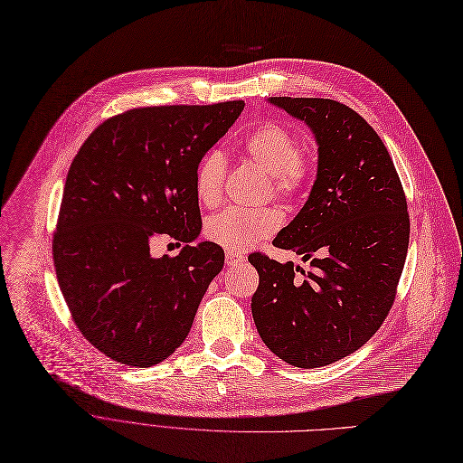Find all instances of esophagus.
<instances>
[{
  "label": "esophagus",
  "instance_id": "1",
  "mask_svg": "<svg viewBox=\"0 0 463 463\" xmlns=\"http://www.w3.org/2000/svg\"><path fill=\"white\" fill-rule=\"evenodd\" d=\"M245 261V256H241V254H235V252H226V263L230 268H235V266H239V263H243Z\"/></svg>",
  "mask_w": 463,
  "mask_h": 463
}]
</instances>
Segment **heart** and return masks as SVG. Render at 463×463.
<instances>
[{
  "instance_id": "obj_1",
  "label": "heart",
  "mask_w": 463,
  "mask_h": 463,
  "mask_svg": "<svg viewBox=\"0 0 463 463\" xmlns=\"http://www.w3.org/2000/svg\"><path fill=\"white\" fill-rule=\"evenodd\" d=\"M247 158L269 173L275 195L294 200L311 181V164L299 150V141L292 131L279 124L256 126L243 141ZM226 179V158L220 150L205 152L195 165L194 192L197 202L214 207L222 197ZM280 214L275 209H224L205 222V237L230 252H243L258 245L261 239L280 228Z\"/></svg>"
}]
</instances>
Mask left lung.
Instances as JSON below:
<instances>
[{
	"label": "left lung",
	"mask_w": 463,
	"mask_h": 463,
	"mask_svg": "<svg viewBox=\"0 0 463 463\" xmlns=\"http://www.w3.org/2000/svg\"><path fill=\"white\" fill-rule=\"evenodd\" d=\"M318 143L311 195L273 245L311 269L254 252L252 317L286 364L313 369L364 346L388 317L409 249L407 197L390 154L354 109L324 98H271Z\"/></svg>",
	"instance_id": "obj_1"
}]
</instances>
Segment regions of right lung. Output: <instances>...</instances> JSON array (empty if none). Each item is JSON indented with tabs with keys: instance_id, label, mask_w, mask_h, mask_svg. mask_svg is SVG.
Instances as JSON below:
<instances>
[{
	"instance_id": "right-lung-1",
	"label": "right lung",
	"mask_w": 463,
	"mask_h": 463,
	"mask_svg": "<svg viewBox=\"0 0 463 463\" xmlns=\"http://www.w3.org/2000/svg\"><path fill=\"white\" fill-rule=\"evenodd\" d=\"M245 101L139 107L107 118L79 148L65 179L52 258L80 334L131 367L164 362L186 339L224 250L202 232L194 173ZM186 242L152 259L149 241Z\"/></svg>"
}]
</instances>
